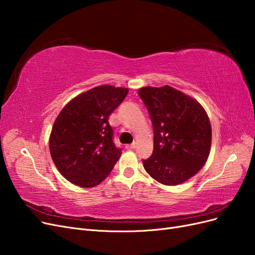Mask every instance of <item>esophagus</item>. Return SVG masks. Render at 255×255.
Returning <instances> with one entry per match:
<instances>
[{
  "label": "esophagus",
  "instance_id": "esophagus-1",
  "mask_svg": "<svg viewBox=\"0 0 255 255\" xmlns=\"http://www.w3.org/2000/svg\"><path fill=\"white\" fill-rule=\"evenodd\" d=\"M135 146H136L135 143H130V144H127L126 148H127L128 150H133V149H135Z\"/></svg>",
  "mask_w": 255,
  "mask_h": 255
}]
</instances>
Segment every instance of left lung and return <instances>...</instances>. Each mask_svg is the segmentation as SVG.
<instances>
[{
  "instance_id": "obj_1",
  "label": "left lung",
  "mask_w": 255,
  "mask_h": 255,
  "mask_svg": "<svg viewBox=\"0 0 255 255\" xmlns=\"http://www.w3.org/2000/svg\"><path fill=\"white\" fill-rule=\"evenodd\" d=\"M138 96L153 126L154 148L143 167L153 179L177 185L194 176L208 157L210 119L196 100L170 86L143 87Z\"/></svg>"
}]
</instances>
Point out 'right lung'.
Masks as SVG:
<instances>
[{
  "mask_svg": "<svg viewBox=\"0 0 255 255\" xmlns=\"http://www.w3.org/2000/svg\"><path fill=\"white\" fill-rule=\"evenodd\" d=\"M128 92V88L103 85L74 98L59 113L52 128L50 152L58 171L72 184L96 186L121 156L109 117Z\"/></svg>",
  "mask_w": 255,
  "mask_h": 255,
  "instance_id": "1",
  "label": "right lung"
}]
</instances>
